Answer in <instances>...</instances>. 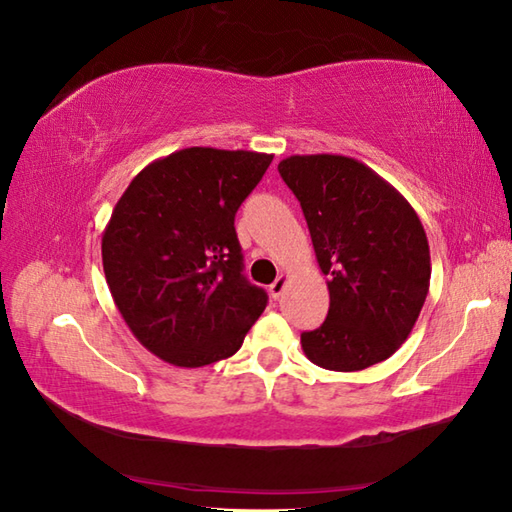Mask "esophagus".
Masks as SVG:
<instances>
[{"label":"esophagus","mask_w":512,"mask_h":512,"mask_svg":"<svg viewBox=\"0 0 512 512\" xmlns=\"http://www.w3.org/2000/svg\"><path fill=\"white\" fill-rule=\"evenodd\" d=\"M287 282H289L287 275H277V280L271 284V289H268V291H271V298L273 300H280L284 289H287Z\"/></svg>","instance_id":"34e87169"}]
</instances>
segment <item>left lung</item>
<instances>
[{
	"label": "left lung",
	"mask_w": 512,
	"mask_h": 512,
	"mask_svg": "<svg viewBox=\"0 0 512 512\" xmlns=\"http://www.w3.org/2000/svg\"><path fill=\"white\" fill-rule=\"evenodd\" d=\"M277 171L300 201L327 275V318L302 332V352L336 372L386 361L409 339L429 293V241L418 214L379 173L345 155H291Z\"/></svg>",
	"instance_id": "8db88e82"
}]
</instances>
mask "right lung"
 I'll return each mask as SVG.
<instances>
[{"label":"right lung","instance_id":"add662e5","mask_svg":"<svg viewBox=\"0 0 512 512\" xmlns=\"http://www.w3.org/2000/svg\"><path fill=\"white\" fill-rule=\"evenodd\" d=\"M273 155L192 146L137 173L101 237L108 289L128 329L180 368L228 359L266 309L244 275L235 214Z\"/></svg>","mask_w":512,"mask_h":512}]
</instances>
